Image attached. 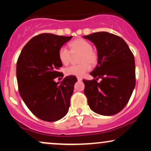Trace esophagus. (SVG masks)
Masks as SVG:
<instances>
[{
    "mask_svg": "<svg viewBox=\"0 0 151 151\" xmlns=\"http://www.w3.org/2000/svg\"><path fill=\"white\" fill-rule=\"evenodd\" d=\"M77 80H78V81H81V80H82V78H81V77H77Z\"/></svg>",
    "mask_w": 151,
    "mask_h": 151,
    "instance_id": "34e87169",
    "label": "esophagus"
}]
</instances>
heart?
I'll use <instances>...</instances> for the list:
<instances>
[{"mask_svg": "<svg viewBox=\"0 0 151 151\" xmlns=\"http://www.w3.org/2000/svg\"><path fill=\"white\" fill-rule=\"evenodd\" d=\"M69 50L61 47L59 50L58 56L60 61L63 65H67L72 60V56L79 55L78 65H72L65 70L67 76H75L81 77L91 69V65L97 63L98 55L92 50V46L89 41L82 38H78L69 44Z\"/></svg>", "mask_w": 151, "mask_h": 151, "instance_id": "obj_1", "label": "heart"}]
</instances>
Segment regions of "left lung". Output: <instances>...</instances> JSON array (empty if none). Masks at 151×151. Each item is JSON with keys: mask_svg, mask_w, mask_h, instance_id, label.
Here are the masks:
<instances>
[{"mask_svg": "<svg viewBox=\"0 0 151 151\" xmlns=\"http://www.w3.org/2000/svg\"><path fill=\"white\" fill-rule=\"evenodd\" d=\"M83 37L95 45L98 54V65L90 73L94 79H83L88 104L100 115L116 114L127 104L136 85L134 56L116 35L99 32Z\"/></svg>", "mask_w": 151, "mask_h": 151, "instance_id": "obj_1", "label": "left lung"}]
</instances>
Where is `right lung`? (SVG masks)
<instances>
[{"label":"right lung","instance_id":"right-lung-1","mask_svg":"<svg viewBox=\"0 0 151 151\" xmlns=\"http://www.w3.org/2000/svg\"><path fill=\"white\" fill-rule=\"evenodd\" d=\"M72 37L50 33L35 36L22 48L17 61L20 96L30 111L42 121H58L69 111L77 78L68 76L61 83L55 79L64 76L58 71L62 67L59 50Z\"/></svg>","mask_w":151,"mask_h":151}]
</instances>
